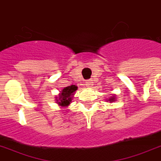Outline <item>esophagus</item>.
<instances>
[{
  "label": "esophagus",
  "instance_id": "esophagus-1",
  "mask_svg": "<svg viewBox=\"0 0 161 161\" xmlns=\"http://www.w3.org/2000/svg\"><path fill=\"white\" fill-rule=\"evenodd\" d=\"M86 87H92L93 86V81L92 80H88L86 81Z\"/></svg>",
  "mask_w": 161,
  "mask_h": 161
}]
</instances>
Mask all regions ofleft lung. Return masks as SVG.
Returning a JSON list of instances; mask_svg holds the SVG:
<instances>
[{"instance_id": "1", "label": "left lung", "mask_w": 161, "mask_h": 161, "mask_svg": "<svg viewBox=\"0 0 161 161\" xmlns=\"http://www.w3.org/2000/svg\"><path fill=\"white\" fill-rule=\"evenodd\" d=\"M116 101V95H113L111 97H109V99H108V102H110L111 103H113V102H115Z\"/></svg>"}]
</instances>
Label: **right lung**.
I'll return each mask as SVG.
<instances>
[{
	"mask_svg": "<svg viewBox=\"0 0 161 161\" xmlns=\"http://www.w3.org/2000/svg\"><path fill=\"white\" fill-rule=\"evenodd\" d=\"M77 89L78 87L75 85L64 87L55 97L56 103L61 108H67L71 103L73 96Z\"/></svg>",
	"mask_w": 161,
	"mask_h": 161,
	"instance_id": "obj_1",
	"label": "right lung"
}]
</instances>
